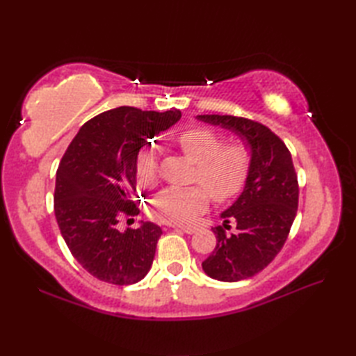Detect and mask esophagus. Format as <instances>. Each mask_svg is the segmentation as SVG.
I'll use <instances>...</instances> for the list:
<instances>
[{
    "instance_id": "esophagus-1",
    "label": "esophagus",
    "mask_w": 356,
    "mask_h": 356,
    "mask_svg": "<svg viewBox=\"0 0 356 356\" xmlns=\"http://www.w3.org/2000/svg\"><path fill=\"white\" fill-rule=\"evenodd\" d=\"M177 228L182 229L186 234H194L195 231H197V226H177Z\"/></svg>"
}]
</instances>
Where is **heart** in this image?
Wrapping results in <instances>:
<instances>
[{"label": "heart", "instance_id": "obj_1", "mask_svg": "<svg viewBox=\"0 0 356 356\" xmlns=\"http://www.w3.org/2000/svg\"><path fill=\"white\" fill-rule=\"evenodd\" d=\"M180 151L197 163L194 180L200 185L170 186L151 200L149 213L165 223H188L203 213L209 194L216 202L225 203L245 190L251 176L254 153L245 140L226 143V138L213 128L193 127L177 136ZM136 179L142 186H153L159 180V162L151 148L139 149L134 161Z\"/></svg>", "mask_w": 356, "mask_h": 356}]
</instances>
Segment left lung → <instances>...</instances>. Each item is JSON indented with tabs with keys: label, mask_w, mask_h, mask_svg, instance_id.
Instances as JSON below:
<instances>
[{
	"label": "left lung",
	"mask_w": 356,
	"mask_h": 356,
	"mask_svg": "<svg viewBox=\"0 0 356 356\" xmlns=\"http://www.w3.org/2000/svg\"><path fill=\"white\" fill-rule=\"evenodd\" d=\"M199 119L243 136L254 153L245 190L222 214L225 225L213 228L217 245L202 263L211 278L240 282L259 274L282 251L298 208L297 172L286 143L266 125L231 115H200ZM231 221L236 231L228 234Z\"/></svg>",
	"instance_id": "obj_1"
}]
</instances>
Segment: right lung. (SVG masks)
<instances>
[{
	"instance_id": "obj_1",
	"label": "right lung",
	"mask_w": 356,
	"mask_h": 356,
	"mask_svg": "<svg viewBox=\"0 0 356 356\" xmlns=\"http://www.w3.org/2000/svg\"><path fill=\"white\" fill-rule=\"evenodd\" d=\"M180 111L118 107L81 127L59 162L55 217L72 255L93 277L127 286L148 274L161 226L118 231L120 216H138L134 161L156 134L180 119Z\"/></svg>"
}]
</instances>
